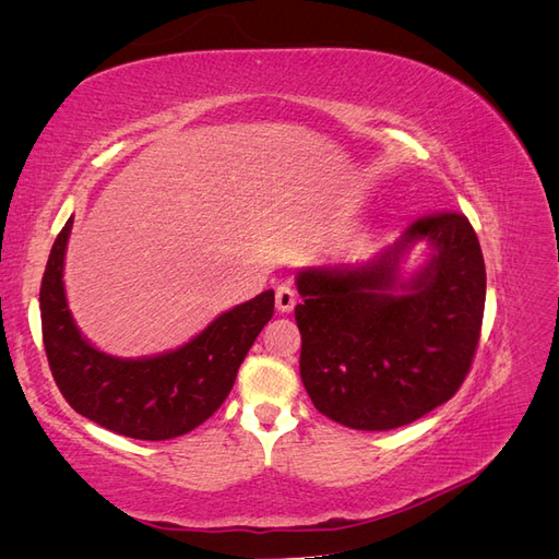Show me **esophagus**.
Listing matches in <instances>:
<instances>
[{"instance_id": "34e87169", "label": "esophagus", "mask_w": 559, "mask_h": 559, "mask_svg": "<svg viewBox=\"0 0 559 559\" xmlns=\"http://www.w3.org/2000/svg\"><path fill=\"white\" fill-rule=\"evenodd\" d=\"M275 306L280 312H292L296 306V292L289 284H280L275 292Z\"/></svg>"}]
</instances>
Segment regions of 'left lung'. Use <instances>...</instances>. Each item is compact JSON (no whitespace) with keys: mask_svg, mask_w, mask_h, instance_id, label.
<instances>
[{"mask_svg":"<svg viewBox=\"0 0 559 559\" xmlns=\"http://www.w3.org/2000/svg\"><path fill=\"white\" fill-rule=\"evenodd\" d=\"M415 243H427L430 257L403 278L400 263ZM296 286L300 378L321 415L386 431L462 386L485 310V261L464 214L417 218L370 261L300 270Z\"/></svg>","mask_w":559,"mask_h":559,"instance_id":"8db88e82","label":"left lung"}]
</instances>
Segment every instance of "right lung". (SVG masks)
I'll return each instance as SVG.
<instances>
[{
  "mask_svg": "<svg viewBox=\"0 0 559 559\" xmlns=\"http://www.w3.org/2000/svg\"><path fill=\"white\" fill-rule=\"evenodd\" d=\"M74 216L58 233L44 270L39 310L50 373L72 408L114 433L167 441L193 431L226 401L257 335L275 312L267 289L218 314L186 345L121 359L81 335L64 296V251Z\"/></svg>",
  "mask_w": 559,
  "mask_h": 559,
  "instance_id": "add662e5",
  "label": "right lung"
}]
</instances>
